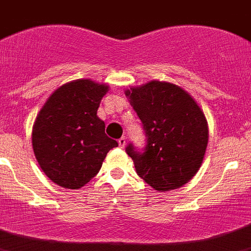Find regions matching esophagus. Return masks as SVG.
<instances>
[{
    "mask_svg": "<svg viewBox=\"0 0 251 251\" xmlns=\"http://www.w3.org/2000/svg\"><path fill=\"white\" fill-rule=\"evenodd\" d=\"M119 146H120L121 148H124L126 146V138L125 137H121L120 140H119Z\"/></svg>",
    "mask_w": 251,
    "mask_h": 251,
    "instance_id": "1",
    "label": "esophagus"
}]
</instances>
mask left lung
Listing matches in <instances>:
<instances>
[{
  "instance_id": "obj_1",
  "label": "left lung",
  "mask_w": 251,
  "mask_h": 251,
  "mask_svg": "<svg viewBox=\"0 0 251 251\" xmlns=\"http://www.w3.org/2000/svg\"><path fill=\"white\" fill-rule=\"evenodd\" d=\"M142 123L146 147L128 143L140 177L158 191L182 186L198 173L208 142V126L196 101L184 89L152 81L126 91Z\"/></svg>"
}]
</instances>
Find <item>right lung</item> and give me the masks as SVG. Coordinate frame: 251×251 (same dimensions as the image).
I'll use <instances>...</instances> for the list:
<instances>
[{
    "label": "right lung",
    "mask_w": 251,
    "mask_h": 251,
    "mask_svg": "<svg viewBox=\"0 0 251 251\" xmlns=\"http://www.w3.org/2000/svg\"><path fill=\"white\" fill-rule=\"evenodd\" d=\"M108 86L77 79L48 99L33 126L34 154L46 176L66 189L84 186L100 170L106 153L118 142L108 137L97 116Z\"/></svg>",
    "instance_id": "obj_1"
}]
</instances>
